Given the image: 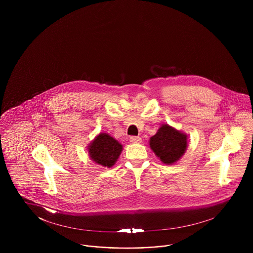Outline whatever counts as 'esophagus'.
<instances>
[{"mask_svg":"<svg viewBox=\"0 0 253 253\" xmlns=\"http://www.w3.org/2000/svg\"><path fill=\"white\" fill-rule=\"evenodd\" d=\"M141 141H142V139L140 137H138V136L130 137V142L131 143H141Z\"/></svg>","mask_w":253,"mask_h":253,"instance_id":"obj_1","label":"esophagus"}]
</instances>
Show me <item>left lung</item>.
Returning <instances> with one entry per match:
<instances>
[{"instance_id":"obj_1","label":"left lung","mask_w":253,"mask_h":253,"mask_svg":"<svg viewBox=\"0 0 253 253\" xmlns=\"http://www.w3.org/2000/svg\"><path fill=\"white\" fill-rule=\"evenodd\" d=\"M149 145L162 163L172 165L184 155L188 146V136L168 124H162L150 138Z\"/></svg>"}]
</instances>
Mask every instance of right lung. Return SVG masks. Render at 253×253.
Listing matches in <instances>:
<instances>
[{"instance_id":"obj_1","label":"right lung","mask_w":253,"mask_h":253,"mask_svg":"<svg viewBox=\"0 0 253 253\" xmlns=\"http://www.w3.org/2000/svg\"><path fill=\"white\" fill-rule=\"evenodd\" d=\"M93 162L103 167H112L119 158L123 146L108 133L98 134L87 147Z\"/></svg>"}]
</instances>
